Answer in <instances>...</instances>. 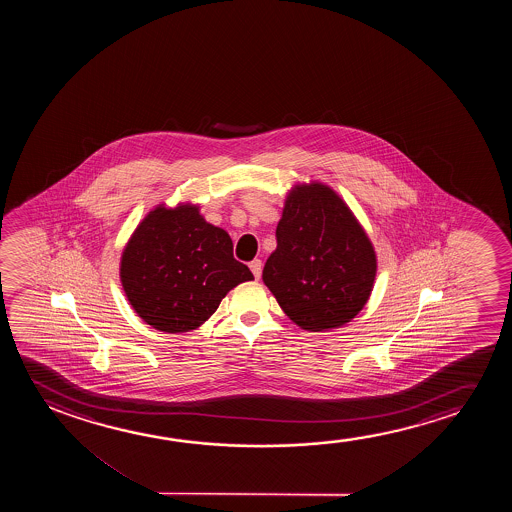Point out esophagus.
I'll list each match as a JSON object with an SVG mask.
<instances>
[{
  "label": "esophagus",
  "instance_id": "obj_1",
  "mask_svg": "<svg viewBox=\"0 0 512 512\" xmlns=\"http://www.w3.org/2000/svg\"><path fill=\"white\" fill-rule=\"evenodd\" d=\"M250 269H252V273L253 276H255V280H259L260 274H262V260H252V262H250Z\"/></svg>",
  "mask_w": 512,
  "mask_h": 512
}]
</instances>
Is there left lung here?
Masks as SVG:
<instances>
[{"instance_id":"left-lung-1","label":"left lung","mask_w":512,"mask_h":512,"mask_svg":"<svg viewBox=\"0 0 512 512\" xmlns=\"http://www.w3.org/2000/svg\"><path fill=\"white\" fill-rule=\"evenodd\" d=\"M276 241L262 280L301 329L341 327L364 308L376 278V253L334 190L322 183L290 190Z\"/></svg>"}]
</instances>
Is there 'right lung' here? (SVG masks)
<instances>
[{
    "label": "right lung",
    "instance_id": "add662e5",
    "mask_svg": "<svg viewBox=\"0 0 512 512\" xmlns=\"http://www.w3.org/2000/svg\"><path fill=\"white\" fill-rule=\"evenodd\" d=\"M250 280L252 271L232 255L231 236L192 204L150 211L120 260L127 301L148 325L169 334L197 329L229 290Z\"/></svg>",
    "mask_w": 512,
    "mask_h": 512
}]
</instances>
